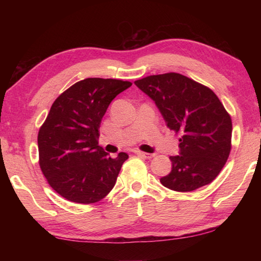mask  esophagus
<instances>
[{
    "label": "esophagus",
    "instance_id": "1",
    "mask_svg": "<svg viewBox=\"0 0 261 261\" xmlns=\"http://www.w3.org/2000/svg\"><path fill=\"white\" fill-rule=\"evenodd\" d=\"M134 153L136 154V155H139V156H144L146 159H152L154 156V154H151V153H145V152H141V151H138V149H135Z\"/></svg>",
    "mask_w": 261,
    "mask_h": 261
}]
</instances>
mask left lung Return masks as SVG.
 Here are the masks:
<instances>
[{"label": "left lung", "mask_w": 261, "mask_h": 261, "mask_svg": "<svg viewBox=\"0 0 261 261\" xmlns=\"http://www.w3.org/2000/svg\"><path fill=\"white\" fill-rule=\"evenodd\" d=\"M135 84L154 100L167 126L180 136V153L169 158L173 167L161 184L190 192L213 182L230 154L232 132L230 115L216 94L176 72L153 74Z\"/></svg>", "instance_id": "1"}]
</instances>
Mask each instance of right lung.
<instances>
[{"mask_svg":"<svg viewBox=\"0 0 261 261\" xmlns=\"http://www.w3.org/2000/svg\"><path fill=\"white\" fill-rule=\"evenodd\" d=\"M132 85L120 79L86 78L59 95L38 134L39 165L48 184L77 204H94L116 183L129 155L112 159L99 146V129L113 99Z\"/></svg>","mask_w":261,"mask_h":261,"instance_id":"add662e5","label":"right lung"}]
</instances>
